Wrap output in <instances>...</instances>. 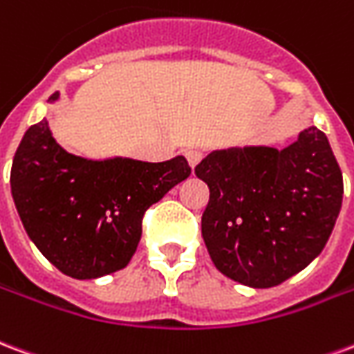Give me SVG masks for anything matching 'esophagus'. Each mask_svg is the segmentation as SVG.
<instances>
[{
  "instance_id": "34e87169",
  "label": "esophagus",
  "mask_w": 354,
  "mask_h": 354,
  "mask_svg": "<svg viewBox=\"0 0 354 354\" xmlns=\"http://www.w3.org/2000/svg\"><path fill=\"white\" fill-rule=\"evenodd\" d=\"M185 156H187V160H188V164H190V167L194 169V167L198 166L200 162H202L203 152H202V151H196V149H192V151H187V152H185Z\"/></svg>"
}]
</instances>
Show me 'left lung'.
Wrapping results in <instances>:
<instances>
[{"instance_id": "left-lung-1", "label": "left lung", "mask_w": 354, "mask_h": 354, "mask_svg": "<svg viewBox=\"0 0 354 354\" xmlns=\"http://www.w3.org/2000/svg\"><path fill=\"white\" fill-rule=\"evenodd\" d=\"M209 187L202 236L226 277L270 288L317 259L339 215L343 175L315 126L283 151H215L196 166Z\"/></svg>"}]
</instances>
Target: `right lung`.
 Segmentation results:
<instances>
[{
  "mask_svg": "<svg viewBox=\"0 0 354 354\" xmlns=\"http://www.w3.org/2000/svg\"><path fill=\"white\" fill-rule=\"evenodd\" d=\"M190 171L185 156L158 164L75 156L41 120L28 128L15 152L11 192L43 257L69 277L95 279L128 266L145 211Z\"/></svg>",
  "mask_w": 354,
  "mask_h": 354,
  "instance_id": "add662e5",
  "label": "right lung"
}]
</instances>
